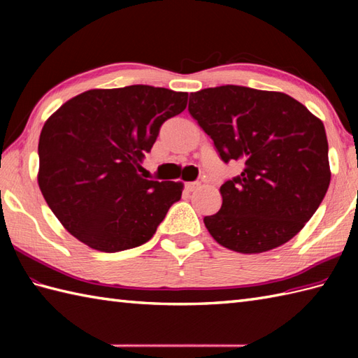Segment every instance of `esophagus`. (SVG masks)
<instances>
[{
    "label": "esophagus",
    "mask_w": 358,
    "mask_h": 358,
    "mask_svg": "<svg viewBox=\"0 0 358 358\" xmlns=\"http://www.w3.org/2000/svg\"><path fill=\"white\" fill-rule=\"evenodd\" d=\"M200 186H201V185L199 183V181H192V183H186V189H187L189 192H195V191H199Z\"/></svg>",
    "instance_id": "obj_1"
}]
</instances>
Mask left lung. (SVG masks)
Wrapping results in <instances>:
<instances>
[{
  "label": "left lung",
  "instance_id": "1",
  "mask_svg": "<svg viewBox=\"0 0 358 358\" xmlns=\"http://www.w3.org/2000/svg\"><path fill=\"white\" fill-rule=\"evenodd\" d=\"M189 112L223 162L243 166L220 187L222 209L204 217L214 240L235 252L260 254L295 237L329 187L322 120L283 92L232 85L191 94Z\"/></svg>",
  "mask_w": 358,
  "mask_h": 358
}]
</instances>
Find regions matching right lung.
<instances>
[{
  "label": "right lung",
  "instance_id": "right-lung-1",
  "mask_svg": "<svg viewBox=\"0 0 358 358\" xmlns=\"http://www.w3.org/2000/svg\"><path fill=\"white\" fill-rule=\"evenodd\" d=\"M186 104V92L135 85L90 89L52 113L38 143V186L67 232L101 252L152 238L183 183L138 172L159 127Z\"/></svg>",
  "mask_w": 358,
  "mask_h": 358
}]
</instances>
